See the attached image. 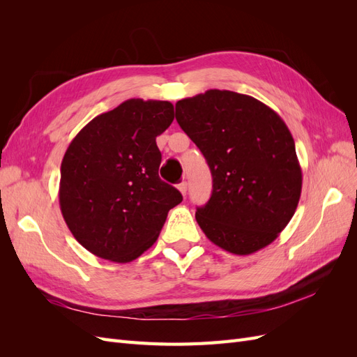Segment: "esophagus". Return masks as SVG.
I'll use <instances>...</instances> for the list:
<instances>
[{
	"instance_id": "esophagus-1",
	"label": "esophagus",
	"mask_w": 357,
	"mask_h": 357,
	"mask_svg": "<svg viewBox=\"0 0 357 357\" xmlns=\"http://www.w3.org/2000/svg\"><path fill=\"white\" fill-rule=\"evenodd\" d=\"M177 188H178V190L181 192V195L185 197V195H186V190H188V183H186V181H181Z\"/></svg>"
}]
</instances>
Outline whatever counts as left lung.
Here are the masks:
<instances>
[{
  "mask_svg": "<svg viewBox=\"0 0 357 357\" xmlns=\"http://www.w3.org/2000/svg\"><path fill=\"white\" fill-rule=\"evenodd\" d=\"M176 119L213 176L211 197L195 213L202 232L234 255L271 244L294 218L302 189L283 119L253 96L219 89L180 100Z\"/></svg>",
  "mask_w": 357,
  "mask_h": 357,
  "instance_id": "8db88e82",
  "label": "left lung"
}]
</instances>
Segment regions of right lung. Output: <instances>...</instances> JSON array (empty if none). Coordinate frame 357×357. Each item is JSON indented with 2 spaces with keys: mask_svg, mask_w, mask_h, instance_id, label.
<instances>
[{
  "mask_svg": "<svg viewBox=\"0 0 357 357\" xmlns=\"http://www.w3.org/2000/svg\"><path fill=\"white\" fill-rule=\"evenodd\" d=\"M174 121L168 101L131 98L73 138L61 164L59 205L86 250L128 264L158 240L181 193L159 178L156 146Z\"/></svg>",
  "mask_w": 357,
  "mask_h": 357,
  "instance_id": "add662e5",
  "label": "right lung"
}]
</instances>
